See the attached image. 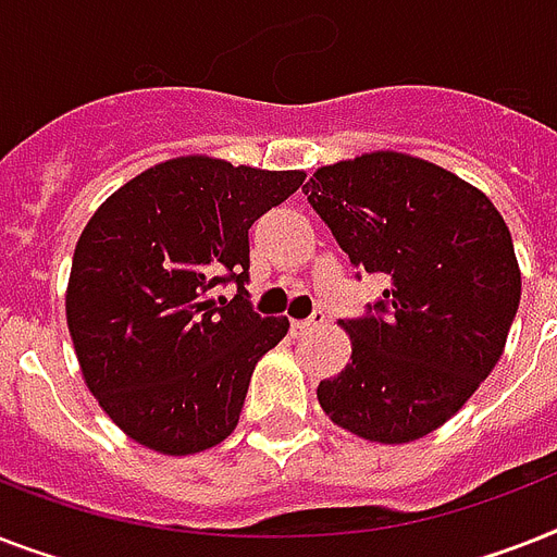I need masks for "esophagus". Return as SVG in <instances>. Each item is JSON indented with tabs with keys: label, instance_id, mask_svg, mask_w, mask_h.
Instances as JSON below:
<instances>
[{
	"label": "esophagus",
	"instance_id": "obj_1",
	"mask_svg": "<svg viewBox=\"0 0 557 557\" xmlns=\"http://www.w3.org/2000/svg\"><path fill=\"white\" fill-rule=\"evenodd\" d=\"M324 322H327V319H324V313H313V315H310V319H301V322H293V333H296V336H301V333L315 331V327H322Z\"/></svg>",
	"mask_w": 557,
	"mask_h": 557
}]
</instances>
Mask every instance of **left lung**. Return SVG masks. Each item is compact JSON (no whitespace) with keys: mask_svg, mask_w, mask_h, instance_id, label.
Returning a JSON list of instances; mask_svg holds the SVG:
<instances>
[{"mask_svg":"<svg viewBox=\"0 0 557 557\" xmlns=\"http://www.w3.org/2000/svg\"><path fill=\"white\" fill-rule=\"evenodd\" d=\"M305 195L359 273L388 282L350 333V362L319 382L336 425L371 443H411L460 411L506 348L520 270L495 203L403 152L315 169Z\"/></svg>","mask_w":557,"mask_h":557,"instance_id":"8db88e82","label":"left lung"}]
</instances>
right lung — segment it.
I'll return each instance as SVG.
<instances>
[{"label": "right lung", "instance_id": "1", "mask_svg": "<svg viewBox=\"0 0 557 557\" xmlns=\"http://www.w3.org/2000/svg\"><path fill=\"white\" fill-rule=\"evenodd\" d=\"M301 184L305 172L189 154L140 172L91 215L65 315L88 391L135 443L184 457L233 434L256 362L290 327L250 305V226ZM230 281L236 299L215 300Z\"/></svg>", "mask_w": 557, "mask_h": 557}]
</instances>
